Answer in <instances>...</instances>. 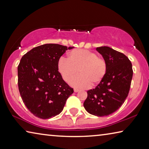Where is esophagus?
I'll return each instance as SVG.
<instances>
[{
  "label": "esophagus",
  "mask_w": 149,
  "mask_h": 149,
  "mask_svg": "<svg viewBox=\"0 0 149 149\" xmlns=\"http://www.w3.org/2000/svg\"><path fill=\"white\" fill-rule=\"evenodd\" d=\"M79 89H74V92L75 93H77L78 91H79Z\"/></svg>",
  "instance_id": "esophagus-1"
}]
</instances>
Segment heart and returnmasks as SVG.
<instances>
[{
	"mask_svg": "<svg viewBox=\"0 0 149 149\" xmlns=\"http://www.w3.org/2000/svg\"><path fill=\"white\" fill-rule=\"evenodd\" d=\"M58 70L65 81H70L72 86L87 88L101 81L107 74L105 60L88 50L74 49L68 53V59L61 57L58 62Z\"/></svg>",
	"mask_w": 149,
	"mask_h": 149,
	"instance_id": "heart-1",
	"label": "heart"
}]
</instances>
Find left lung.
<instances>
[{"mask_svg":"<svg viewBox=\"0 0 149 149\" xmlns=\"http://www.w3.org/2000/svg\"><path fill=\"white\" fill-rule=\"evenodd\" d=\"M107 63V74L95 89L87 91L85 109L97 116H108L119 108L129 93L132 64L125 54L108 47H97Z\"/></svg>","mask_w":149,"mask_h":149,"instance_id":"left-lung-1","label":"left lung"}]
</instances>
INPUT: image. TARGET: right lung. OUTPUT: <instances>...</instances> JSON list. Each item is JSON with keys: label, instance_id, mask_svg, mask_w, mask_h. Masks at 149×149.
<instances>
[{"label": "right lung", "instance_id": "add662e5", "mask_svg": "<svg viewBox=\"0 0 149 149\" xmlns=\"http://www.w3.org/2000/svg\"><path fill=\"white\" fill-rule=\"evenodd\" d=\"M73 48L45 44L32 49L20 60L19 91L24 104L36 117L49 119L59 114L74 93L58 70L60 58Z\"/></svg>", "mask_w": 149, "mask_h": 149}]
</instances>
